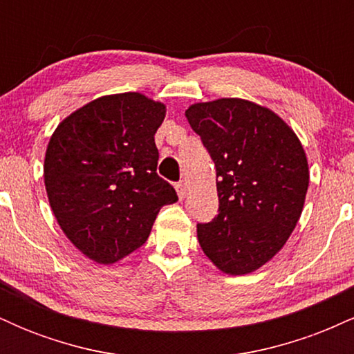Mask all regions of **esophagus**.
I'll return each instance as SVG.
<instances>
[{
  "mask_svg": "<svg viewBox=\"0 0 354 354\" xmlns=\"http://www.w3.org/2000/svg\"><path fill=\"white\" fill-rule=\"evenodd\" d=\"M176 191H178V196H180V200H183V198L186 196V191H188V188H186V183L185 181L178 183Z\"/></svg>",
  "mask_w": 354,
  "mask_h": 354,
  "instance_id": "34e87169",
  "label": "esophagus"
}]
</instances>
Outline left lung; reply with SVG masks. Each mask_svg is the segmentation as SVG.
Listing matches in <instances>:
<instances>
[{"instance_id": "8db88e82", "label": "left lung", "mask_w": 354, "mask_h": 354, "mask_svg": "<svg viewBox=\"0 0 354 354\" xmlns=\"http://www.w3.org/2000/svg\"><path fill=\"white\" fill-rule=\"evenodd\" d=\"M216 168L219 208L198 223L201 250L219 270L246 274L281 250L301 216L310 173L298 136L271 109L221 98L186 109Z\"/></svg>"}]
</instances>
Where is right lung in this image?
I'll list each match as a JSON object with an SVG mask.
<instances>
[{"mask_svg": "<svg viewBox=\"0 0 354 354\" xmlns=\"http://www.w3.org/2000/svg\"><path fill=\"white\" fill-rule=\"evenodd\" d=\"M165 104L140 93L103 96L63 120L44 158L58 225L83 254L109 265L148 239L160 209L178 201L158 176L154 133Z\"/></svg>", "mask_w": 354, "mask_h": 354, "instance_id": "obj_1", "label": "right lung"}]
</instances>
